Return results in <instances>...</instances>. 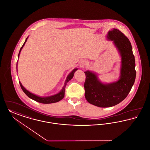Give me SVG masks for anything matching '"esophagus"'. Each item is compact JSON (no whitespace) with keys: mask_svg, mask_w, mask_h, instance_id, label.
<instances>
[{"mask_svg":"<svg viewBox=\"0 0 150 150\" xmlns=\"http://www.w3.org/2000/svg\"><path fill=\"white\" fill-rule=\"evenodd\" d=\"M87 64V63L86 62V61H84H84H82L81 62H80V66L81 68L83 69L84 67H85L86 66Z\"/></svg>","mask_w":150,"mask_h":150,"instance_id":"obj_1","label":"esophagus"}]
</instances>
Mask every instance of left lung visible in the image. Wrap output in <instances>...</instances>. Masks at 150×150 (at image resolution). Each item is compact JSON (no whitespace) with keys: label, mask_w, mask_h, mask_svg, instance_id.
Returning a JSON list of instances; mask_svg holds the SVG:
<instances>
[{"label":"left lung","mask_w":150,"mask_h":150,"mask_svg":"<svg viewBox=\"0 0 150 150\" xmlns=\"http://www.w3.org/2000/svg\"><path fill=\"white\" fill-rule=\"evenodd\" d=\"M108 38L114 41L122 57L120 79L104 84L94 73L84 72L85 97L90 104L101 108L113 106L122 101L132 89L136 77L135 57L128 38L118 29H113L108 32Z\"/></svg>","instance_id":"left-lung-1"}]
</instances>
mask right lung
Segmentation results:
<instances>
[{"instance_id": "1", "label": "right lung", "mask_w": 150, "mask_h": 150, "mask_svg": "<svg viewBox=\"0 0 150 150\" xmlns=\"http://www.w3.org/2000/svg\"><path fill=\"white\" fill-rule=\"evenodd\" d=\"M27 38L25 40V41L24 42V44L23 45V46H21L20 50V52L18 53V57H19V55H20V52L22 49V48L23 47V46H24V45L25 44L26 41H27ZM17 64H18V63H17ZM77 70V69H74V70H72V71L71 72L70 74L68 75V76L67 77V79L66 80V81L64 83V86L63 87L62 89L57 94L54 95V96H50V97H39L38 96H36L35 95L30 93V92H29L28 91H27V89L25 88H24L21 83H20V81H19V83H20V87L22 89V90L23 91V92L27 95V96L32 98V100H35V101H37L38 103H42V104H50V103H57V102H58L60 100H61L62 98L64 96V92H65V88H66V84L67 83V82H69L70 80L74 76V72Z\"/></svg>"}]
</instances>
